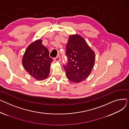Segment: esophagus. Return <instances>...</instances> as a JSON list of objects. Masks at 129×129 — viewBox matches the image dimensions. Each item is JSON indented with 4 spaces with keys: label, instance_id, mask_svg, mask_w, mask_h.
<instances>
[{
    "label": "esophagus",
    "instance_id": "esophagus-1",
    "mask_svg": "<svg viewBox=\"0 0 129 129\" xmlns=\"http://www.w3.org/2000/svg\"><path fill=\"white\" fill-rule=\"evenodd\" d=\"M54 60H55V61H57V62H60V60H61V59H60V56H57V57H56V58H54Z\"/></svg>",
    "mask_w": 129,
    "mask_h": 129
}]
</instances>
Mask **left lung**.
Returning <instances> with one entry per match:
<instances>
[{
    "mask_svg": "<svg viewBox=\"0 0 129 129\" xmlns=\"http://www.w3.org/2000/svg\"><path fill=\"white\" fill-rule=\"evenodd\" d=\"M68 63L64 66L67 78L74 83L86 79L94 66L95 54L79 34L71 35L66 46Z\"/></svg>",
    "mask_w": 129,
    "mask_h": 129,
    "instance_id": "left-lung-1",
    "label": "left lung"
}]
</instances>
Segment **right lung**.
I'll return each instance as SVG.
<instances>
[{
    "label": "right lung",
    "instance_id": "add662e5",
    "mask_svg": "<svg viewBox=\"0 0 129 129\" xmlns=\"http://www.w3.org/2000/svg\"><path fill=\"white\" fill-rule=\"evenodd\" d=\"M41 39L29 44L22 58V62L26 71L38 81L47 78L53 59L49 56L48 49Z\"/></svg>",
    "mask_w": 129,
    "mask_h": 129
}]
</instances>
